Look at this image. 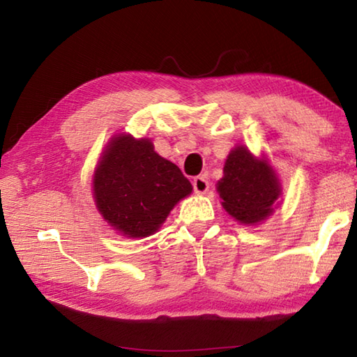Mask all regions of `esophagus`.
Returning <instances> with one entry per match:
<instances>
[{"instance_id": "1", "label": "esophagus", "mask_w": 357, "mask_h": 357, "mask_svg": "<svg viewBox=\"0 0 357 357\" xmlns=\"http://www.w3.org/2000/svg\"><path fill=\"white\" fill-rule=\"evenodd\" d=\"M192 185H193V190H195L197 193H206L208 189H209V183H208V179L204 178V176L193 178Z\"/></svg>"}]
</instances>
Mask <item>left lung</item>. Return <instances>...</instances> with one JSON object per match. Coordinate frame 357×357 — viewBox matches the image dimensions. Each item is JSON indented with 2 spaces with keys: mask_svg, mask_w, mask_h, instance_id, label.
<instances>
[{
  "mask_svg": "<svg viewBox=\"0 0 357 357\" xmlns=\"http://www.w3.org/2000/svg\"><path fill=\"white\" fill-rule=\"evenodd\" d=\"M217 190L229 215L243 223H257L273 213L280 184L268 162L255 159L249 149L238 146L228 155Z\"/></svg>",
  "mask_w": 357,
  "mask_h": 357,
  "instance_id": "8db88e82",
  "label": "left lung"
}]
</instances>
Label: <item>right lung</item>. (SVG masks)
<instances>
[{
    "label": "right lung",
    "mask_w": 357,
    "mask_h": 357,
    "mask_svg": "<svg viewBox=\"0 0 357 357\" xmlns=\"http://www.w3.org/2000/svg\"><path fill=\"white\" fill-rule=\"evenodd\" d=\"M192 184L179 168L154 151L146 138L114 137L94 173L99 213L126 236L157 231Z\"/></svg>",
    "instance_id": "1"
}]
</instances>
